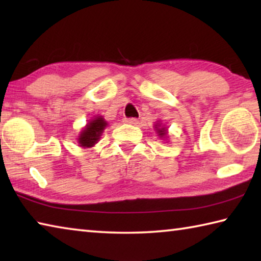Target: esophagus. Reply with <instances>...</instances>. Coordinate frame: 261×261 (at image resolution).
I'll list each match as a JSON object with an SVG mask.
<instances>
[{"mask_svg": "<svg viewBox=\"0 0 261 261\" xmlns=\"http://www.w3.org/2000/svg\"><path fill=\"white\" fill-rule=\"evenodd\" d=\"M124 122L127 123V124H137V123H138V120L135 117H131V118H126Z\"/></svg>", "mask_w": 261, "mask_h": 261, "instance_id": "obj_1", "label": "esophagus"}]
</instances>
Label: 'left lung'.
Instances as JSON below:
<instances>
[{
    "label": "left lung",
    "mask_w": 261,
    "mask_h": 261,
    "mask_svg": "<svg viewBox=\"0 0 261 261\" xmlns=\"http://www.w3.org/2000/svg\"><path fill=\"white\" fill-rule=\"evenodd\" d=\"M158 131H159V135H160V136H165L167 134L166 129H163V127H161V129H158Z\"/></svg>",
    "instance_id": "8db88e82"
}]
</instances>
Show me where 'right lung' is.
Masks as SVG:
<instances>
[{"label":"right lung","instance_id":"add662e5","mask_svg":"<svg viewBox=\"0 0 261 261\" xmlns=\"http://www.w3.org/2000/svg\"><path fill=\"white\" fill-rule=\"evenodd\" d=\"M107 126V122H106L102 117H95L93 121H91L86 125L85 129L82 131L81 136H79L78 141L83 147H92L93 145L100 139V136Z\"/></svg>","mask_w":261,"mask_h":261}]
</instances>
